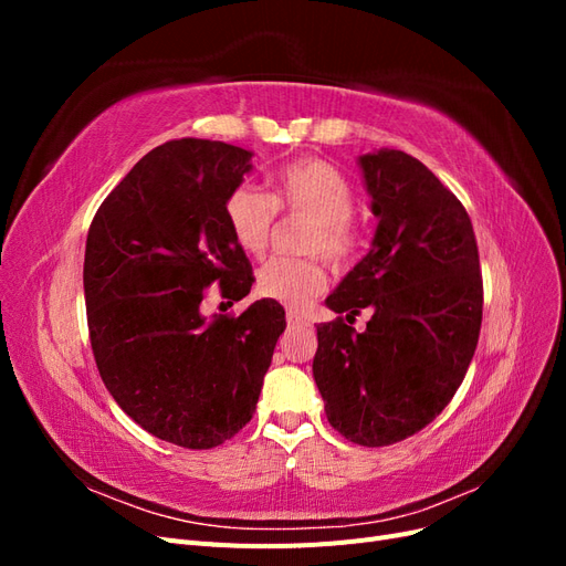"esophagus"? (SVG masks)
I'll return each instance as SVG.
<instances>
[{
    "label": "esophagus",
    "instance_id": "1",
    "mask_svg": "<svg viewBox=\"0 0 566 566\" xmlns=\"http://www.w3.org/2000/svg\"><path fill=\"white\" fill-rule=\"evenodd\" d=\"M310 321H306L300 312H295V310H287V325L290 328H300V325H306Z\"/></svg>",
    "mask_w": 566,
    "mask_h": 566
}]
</instances>
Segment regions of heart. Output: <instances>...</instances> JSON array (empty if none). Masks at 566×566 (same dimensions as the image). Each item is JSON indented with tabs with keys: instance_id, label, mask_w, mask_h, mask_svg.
<instances>
[{
	"instance_id": "1",
	"label": "heart",
	"mask_w": 566,
	"mask_h": 566,
	"mask_svg": "<svg viewBox=\"0 0 566 566\" xmlns=\"http://www.w3.org/2000/svg\"><path fill=\"white\" fill-rule=\"evenodd\" d=\"M352 208L354 186L345 172L321 158H300L271 177L269 193L250 184L235 186L224 202V219L235 245L254 256L269 248L276 212L310 219L300 250L321 252L335 266H345L364 243ZM325 281L318 256H276L256 273V293L290 310H304L323 293Z\"/></svg>"
}]
</instances>
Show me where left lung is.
Instances as JSON below:
<instances>
[{
    "mask_svg": "<svg viewBox=\"0 0 566 566\" xmlns=\"http://www.w3.org/2000/svg\"><path fill=\"white\" fill-rule=\"evenodd\" d=\"M378 231L325 300L335 314L370 306L364 333L345 318L316 325L314 380L335 430L389 447L430 424L453 399L482 328L484 285L470 214L403 150L358 158Z\"/></svg>",
    "mask_w": 566,
    "mask_h": 566,
    "instance_id": "8db88e82",
    "label": "left lung"
}]
</instances>
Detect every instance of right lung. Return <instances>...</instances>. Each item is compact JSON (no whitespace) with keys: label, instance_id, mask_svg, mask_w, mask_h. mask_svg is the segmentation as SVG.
Here are the masks:
<instances>
[{"label":"right lung","instance_id":"obj_1","mask_svg":"<svg viewBox=\"0 0 566 566\" xmlns=\"http://www.w3.org/2000/svg\"><path fill=\"white\" fill-rule=\"evenodd\" d=\"M252 153L224 142H167L101 202L84 250V302L101 380L146 432L184 449L224 443L252 420L273 347L279 302L205 318V290L243 300L254 283L224 202Z\"/></svg>","mask_w":566,"mask_h":566}]
</instances>
